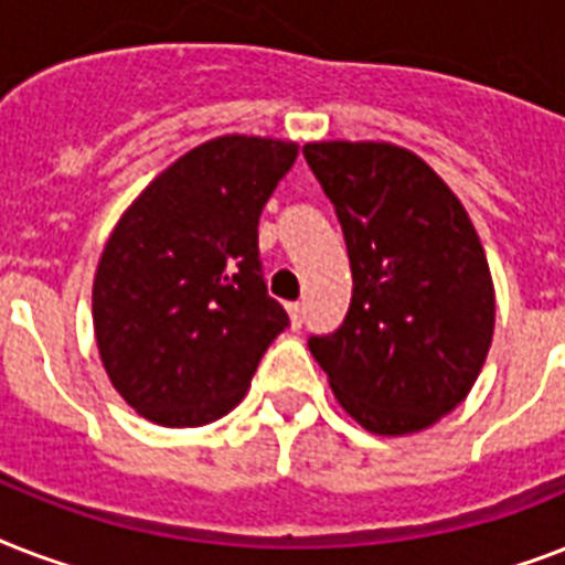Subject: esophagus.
Returning <instances> with one entry per match:
<instances>
[{
  "instance_id": "obj_1",
  "label": "esophagus",
  "mask_w": 565,
  "mask_h": 565,
  "mask_svg": "<svg viewBox=\"0 0 565 565\" xmlns=\"http://www.w3.org/2000/svg\"><path fill=\"white\" fill-rule=\"evenodd\" d=\"M287 310H290V326L292 328L305 326V305H301V301H292Z\"/></svg>"
}]
</instances>
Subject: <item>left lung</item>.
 <instances>
[{"label": "left lung", "mask_w": 565, "mask_h": 565, "mask_svg": "<svg viewBox=\"0 0 565 565\" xmlns=\"http://www.w3.org/2000/svg\"><path fill=\"white\" fill-rule=\"evenodd\" d=\"M305 158L343 225L352 305L310 337L337 402L381 437L430 428L481 375L495 292L481 239L448 184L393 143H308Z\"/></svg>", "instance_id": "left-lung-1"}]
</instances>
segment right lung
<instances>
[{
  "mask_svg": "<svg viewBox=\"0 0 565 565\" xmlns=\"http://www.w3.org/2000/svg\"><path fill=\"white\" fill-rule=\"evenodd\" d=\"M299 146L225 135L137 195L93 278V331L110 384L140 416L195 428L237 407L290 326L266 292L257 220Z\"/></svg>",
  "mask_w": 565,
  "mask_h": 565,
  "instance_id": "right-lung-1",
  "label": "right lung"
}]
</instances>
